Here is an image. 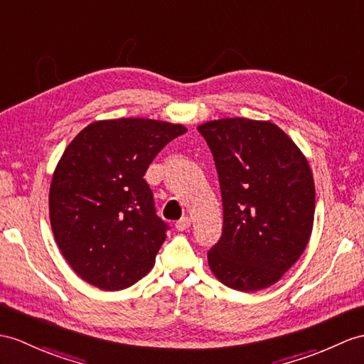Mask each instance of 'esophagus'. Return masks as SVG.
<instances>
[{"instance_id":"obj_1","label":"esophagus","mask_w":364,"mask_h":364,"mask_svg":"<svg viewBox=\"0 0 364 364\" xmlns=\"http://www.w3.org/2000/svg\"><path fill=\"white\" fill-rule=\"evenodd\" d=\"M190 225H191L190 218H182V219H179L176 223V228L179 230V232H183V230H187Z\"/></svg>"}]
</instances>
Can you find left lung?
I'll return each instance as SVG.
<instances>
[{
	"label": "left lung",
	"instance_id": "obj_1",
	"mask_svg": "<svg viewBox=\"0 0 364 364\" xmlns=\"http://www.w3.org/2000/svg\"><path fill=\"white\" fill-rule=\"evenodd\" d=\"M224 207L223 236L208 252L213 274L256 291L281 279L310 239L315 185L301 149L272 122L244 117L202 123Z\"/></svg>",
	"mask_w": 364,
	"mask_h": 364
}]
</instances>
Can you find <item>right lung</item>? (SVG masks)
<instances>
[{
    "instance_id": "right-lung-1",
    "label": "right lung",
    "mask_w": 364,
    "mask_h": 364,
    "mask_svg": "<svg viewBox=\"0 0 364 364\" xmlns=\"http://www.w3.org/2000/svg\"><path fill=\"white\" fill-rule=\"evenodd\" d=\"M185 132L151 119L99 120L65 149L50 182V225L61 255L91 286L122 290L153 269L170 227L144 176Z\"/></svg>"
}]
</instances>
